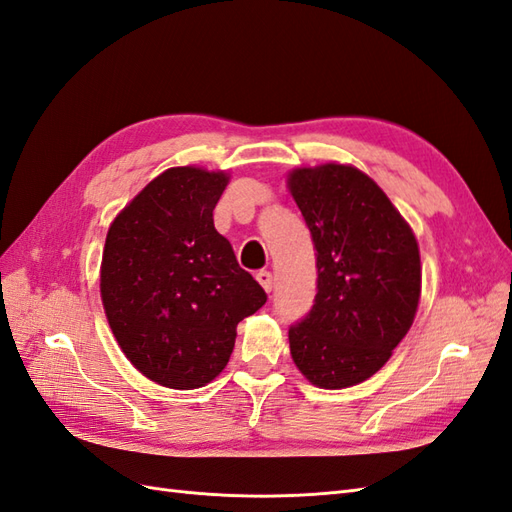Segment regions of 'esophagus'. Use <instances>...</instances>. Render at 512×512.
Returning <instances> with one entry per match:
<instances>
[{
    "label": "esophagus",
    "mask_w": 512,
    "mask_h": 512,
    "mask_svg": "<svg viewBox=\"0 0 512 512\" xmlns=\"http://www.w3.org/2000/svg\"><path fill=\"white\" fill-rule=\"evenodd\" d=\"M257 281H259L261 287H264L266 292H272V272L259 270V272H257Z\"/></svg>",
    "instance_id": "obj_1"
}]
</instances>
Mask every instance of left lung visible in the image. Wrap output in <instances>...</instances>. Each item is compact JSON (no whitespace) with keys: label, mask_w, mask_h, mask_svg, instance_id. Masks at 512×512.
Returning a JSON list of instances; mask_svg holds the SVG:
<instances>
[{"label":"left lung","mask_w":512,"mask_h":512,"mask_svg":"<svg viewBox=\"0 0 512 512\" xmlns=\"http://www.w3.org/2000/svg\"><path fill=\"white\" fill-rule=\"evenodd\" d=\"M316 248L318 294L290 326L296 368L322 389L363 383L409 333L422 264L387 194L355 166L296 168L287 177Z\"/></svg>","instance_id":"1"}]
</instances>
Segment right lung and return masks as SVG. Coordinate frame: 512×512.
<instances>
[{"instance_id": "1", "label": "right lung", "mask_w": 512, "mask_h": 512, "mask_svg": "<svg viewBox=\"0 0 512 512\" xmlns=\"http://www.w3.org/2000/svg\"><path fill=\"white\" fill-rule=\"evenodd\" d=\"M227 173L168 168L114 218L101 300L125 357L153 383L196 389L225 370L235 326L266 292L214 227Z\"/></svg>"}]
</instances>
